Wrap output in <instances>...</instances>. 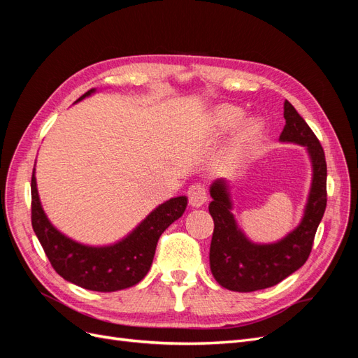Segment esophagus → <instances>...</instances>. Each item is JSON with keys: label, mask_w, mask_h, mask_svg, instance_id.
I'll return each mask as SVG.
<instances>
[{"label": "esophagus", "mask_w": 358, "mask_h": 358, "mask_svg": "<svg viewBox=\"0 0 358 358\" xmlns=\"http://www.w3.org/2000/svg\"><path fill=\"white\" fill-rule=\"evenodd\" d=\"M188 199L192 208H201L208 201V192H206L204 185L201 183H194L188 189Z\"/></svg>", "instance_id": "34e87169"}]
</instances>
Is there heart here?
Listing matches in <instances>:
<instances>
[{
	"label": "heart",
	"instance_id": "1",
	"mask_svg": "<svg viewBox=\"0 0 358 358\" xmlns=\"http://www.w3.org/2000/svg\"><path fill=\"white\" fill-rule=\"evenodd\" d=\"M245 117V110L234 104H220L209 112L206 125L213 137H220L236 128L229 145V161L239 164L259 146L264 134V127L257 117Z\"/></svg>",
	"mask_w": 358,
	"mask_h": 358
}]
</instances>
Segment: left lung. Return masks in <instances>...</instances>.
Returning <instances> with one entry per match:
<instances>
[{"instance_id":"obj_1","label":"left lung","mask_w":358,"mask_h":358,"mask_svg":"<svg viewBox=\"0 0 358 358\" xmlns=\"http://www.w3.org/2000/svg\"><path fill=\"white\" fill-rule=\"evenodd\" d=\"M284 117L285 127L279 142L305 148L312 167L306 204L294 230L276 242H252L233 213L229 182L220 178L210 183L209 213L215 222L209 252L210 270L216 282L230 291L264 289L299 270L310 254L313 237L326 210L327 164L320 140L288 100L284 103Z\"/></svg>"}]
</instances>
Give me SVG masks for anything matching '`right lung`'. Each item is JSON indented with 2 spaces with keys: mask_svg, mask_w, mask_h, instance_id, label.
I'll list each match as a JSON object with an SVG mask.
<instances>
[{
  "mask_svg": "<svg viewBox=\"0 0 358 358\" xmlns=\"http://www.w3.org/2000/svg\"><path fill=\"white\" fill-rule=\"evenodd\" d=\"M95 92L88 91L76 103ZM31 201L32 229L57 273L85 289L112 292L133 287L146 276L159 236L185 212L188 197L179 196L161 203L122 239L96 246L71 239L49 221L38 196L36 167L31 178Z\"/></svg>",
  "mask_w": 358,
  "mask_h": 358,
  "instance_id": "add662e5",
  "label": "right lung"
}]
</instances>
